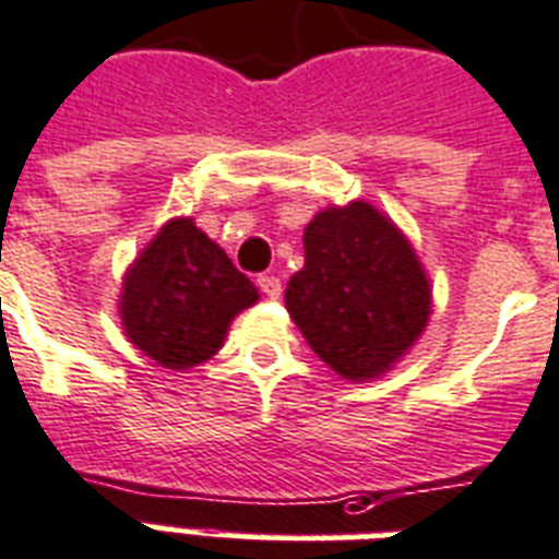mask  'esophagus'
Returning a JSON list of instances; mask_svg holds the SVG:
<instances>
[{
	"label": "esophagus",
	"instance_id": "esophagus-1",
	"mask_svg": "<svg viewBox=\"0 0 559 559\" xmlns=\"http://www.w3.org/2000/svg\"><path fill=\"white\" fill-rule=\"evenodd\" d=\"M257 283H259V288H262V294H265V297H271V300H276V297L283 294V283H280V276H259Z\"/></svg>",
	"mask_w": 559,
	"mask_h": 559
}]
</instances>
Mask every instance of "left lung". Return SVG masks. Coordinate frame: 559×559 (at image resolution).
Returning a JSON list of instances; mask_svg holds the SVG:
<instances>
[{"mask_svg": "<svg viewBox=\"0 0 559 559\" xmlns=\"http://www.w3.org/2000/svg\"><path fill=\"white\" fill-rule=\"evenodd\" d=\"M302 250L306 265L285 288L302 338L341 379H382L431 318V280L414 245L373 203L349 201L306 224Z\"/></svg>", "mask_w": 559, "mask_h": 559, "instance_id": "obj_1", "label": "left lung"}]
</instances>
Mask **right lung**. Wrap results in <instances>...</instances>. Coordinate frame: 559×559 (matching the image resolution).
Listing matches in <instances>:
<instances>
[{
	"mask_svg": "<svg viewBox=\"0 0 559 559\" xmlns=\"http://www.w3.org/2000/svg\"><path fill=\"white\" fill-rule=\"evenodd\" d=\"M257 300V285L192 218H171L124 271L119 318L151 361L192 370L218 353L236 314Z\"/></svg>",
	"mask_w": 559,
	"mask_h": 559,
	"instance_id": "add662e5",
	"label": "right lung"
}]
</instances>
